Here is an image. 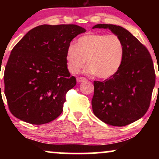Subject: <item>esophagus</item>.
I'll return each mask as SVG.
<instances>
[{"label": "esophagus", "instance_id": "1", "mask_svg": "<svg viewBox=\"0 0 159 159\" xmlns=\"http://www.w3.org/2000/svg\"><path fill=\"white\" fill-rule=\"evenodd\" d=\"M86 81V78L84 77H78L77 78V82L78 83H81V82Z\"/></svg>", "mask_w": 159, "mask_h": 159}]
</instances>
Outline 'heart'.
<instances>
[{
    "instance_id": "b5f03b06",
    "label": "heart",
    "mask_w": 159,
    "mask_h": 159,
    "mask_svg": "<svg viewBox=\"0 0 159 159\" xmlns=\"http://www.w3.org/2000/svg\"><path fill=\"white\" fill-rule=\"evenodd\" d=\"M125 49L117 35L89 34L82 36L75 45H69L66 52V63L71 74H78L85 65L86 73L96 74L98 78L107 79L119 71L123 63Z\"/></svg>"
}]
</instances>
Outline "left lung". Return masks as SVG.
<instances>
[{
  "label": "left lung",
  "mask_w": 159,
  "mask_h": 159,
  "mask_svg": "<svg viewBox=\"0 0 159 159\" xmlns=\"http://www.w3.org/2000/svg\"><path fill=\"white\" fill-rule=\"evenodd\" d=\"M94 28L109 29L123 41L125 54L119 71L104 81H95L92 107L96 117L108 125L125 126L147 113L156 83L150 54L123 27L98 24Z\"/></svg>",
  "instance_id": "1"
}]
</instances>
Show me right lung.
<instances>
[{"label": "right lung", "instance_id": "right-lung-1", "mask_svg": "<svg viewBox=\"0 0 159 159\" xmlns=\"http://www.w3.org/2000/svg\"><path fill=\"white\" fill-rule=\"evenodd\" d=\"M85 31L75 25H39L12 48L3 80L9 108L16 118L41 125L61 114L66 94L76 85L67 69L66 52Z\"/></svg>", "mask_w": 159, "mask_h": 159}]
</instances>
